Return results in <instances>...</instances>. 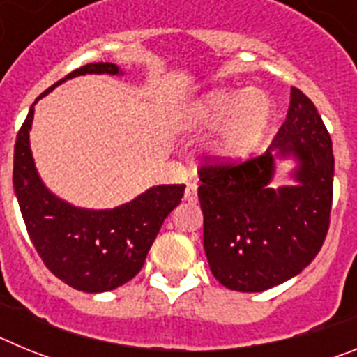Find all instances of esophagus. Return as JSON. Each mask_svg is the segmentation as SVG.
<instances>
[{
    "mask_svg": "<svg viewBox=\"0 0 357 357\" xmlns=\"http://www.w3.org/2000/svg\"><path fill=\"white\" fill-rule=\"evenodd\" d=\"M197 189H198L197 182H189V184L185 185V193H184L185 202H191V204H193V202H197V198H198Z\"/></svg>",
    "mask_w": 357,
    "mask_h": 357,
    "instance_id": "esophagus-1",
    "label": "esophagus"
}]
</instances>
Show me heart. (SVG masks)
<instances>
[{
    "label": "heart",
    "instance_id": "1",
    "mask_svg": "<svg viewBox=\"0 0 357 357\" xmlns=\"http://www.w3.org/2000/svg\"><path fill=\"white\" fill-rule=\"evenodd\" d=\"M193 116L211 127L225 128L220 151L239 159L259 146L272 121V103L252 89L214 91L195 105Z\"/></svg>",
    "mask_w": 357,
    "mask_h": 357
}]
</instances>
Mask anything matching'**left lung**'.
<instances>
[{
    "instance_id": "8db88e82",
    "label": "left lung",
    "mask_w": 357,
    "mask_h": 357,
    "mask_svg": "<svg viewBox=\"0 0 357 357\" xmlns=\"http://www.w3.org/2000/svg\"><path fill=\"white\" fill-rule=\"evenodd\" d=\"M275 156H295L296 186L269 188ZM211 272L234 291H264L317 257L333 206V141L314 103L291 87L286 121L264 153L198 169Z\"/></svg>"
}]
</instances>
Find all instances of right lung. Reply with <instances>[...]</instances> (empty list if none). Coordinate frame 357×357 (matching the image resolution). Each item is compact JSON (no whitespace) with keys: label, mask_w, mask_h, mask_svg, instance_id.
Returning <instances> with one entry per match:
<instances>
[{"label":"right lung","mask_w":357,"mask_h":357,"mask_svg":"<svg viewBox=\"0 0 357 357\" xmlns=\"http://www.w3.org/2000/svg\"><path fill=\"white\" fill-rule=\"evenodd\" d=\"M85 73L121 71L110 62L85 64L44 91L33 105L59 84ZM33 105L15 139L12 176L28 236L46 268L71 288L85 293L119 288L141 272L151 243L166 216L181 204L185 185H155L128 204L103 211L80 209L56 198L39 178L31 157Z\"/></svg>","instance_id":"right-lung-1"}]
</instances>
